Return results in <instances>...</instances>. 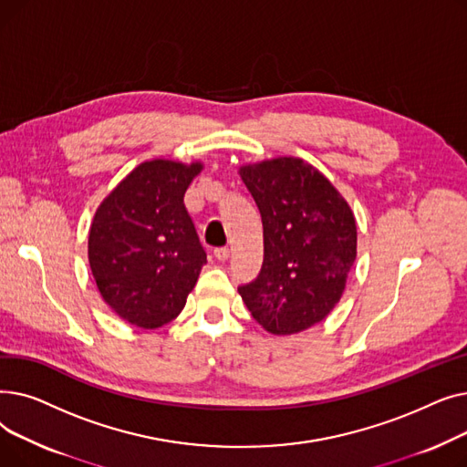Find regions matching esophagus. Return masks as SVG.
<instances>
[{
  "label": "esophagus",
  "mask_w": 467,
  "mask_h": 467,
  "mask_svg": "<svg viewBox=\"0 0 467 467\" xmlns=\"http://www.w3.org/2000/svg\"><path fill=\"white\" fill-rule=\"evenodd\" d=\"M229 248L227 246H223V248H215L213 250V255H215V259H219V261H227L229 259Z\"/></svg>",
  "instance_id": "1"
}]
</instances>
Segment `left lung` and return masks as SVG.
I'll use <instances>...</instances> for the list:
<instances>
[{
    "label": "left lung",
    "instance_id": "8db88e82",
    "mask_svg": "<svg viewBox=\"0 0 467 467\" xmlns=\"http://www.w3.org/2000/svg\"><path fill=\"white\" fill-rule=\"evenodd\" d=\"M261 212L265 257L238 293L255 322L293 335L326 320L356 261V217L331 182L297 157L240 166Z\"/></svg>",
    "mask_w": 467,
    "mask_h": 467
}]
</instances>
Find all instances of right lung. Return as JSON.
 <instances>
[{
	"instance_id": "obj_1",
	"label": "right lung",
	"mask_w": 467,
	"mask_h": 467,
	"mask_svg": "<svg viewBox=\"0 0 467 467\" xmlns=\"http://www.w3.org/2000/svg\"><path fill=\"white\" fill-rule=\"evenodd\" d=\"M202 162L145 161L98 206L88 263L102 299L122 320L157 329L178 317L206 265L183 196Z\"/></svg>"
}]
</instances>
